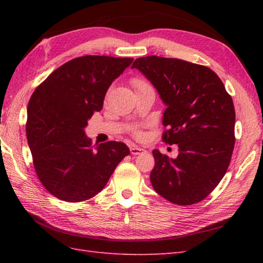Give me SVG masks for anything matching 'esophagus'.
I'll return each instance as SVG.
<instances>
[{
    "instance_id": "1",
    "label": "esophagus",
    "mask_w": 263,
    "mask_h": 263,
    "mask_svg": "<svg viewBox=\"0 0 263 263\" xmlns=\"http://www.w3.org/2000/svg\"><path fill=\"white\" fill-rule=\"evenodd\" d=\"M143 148H141V147H137V146H132L131 148H130V152H131V154L132 155H138V154H140L141 152H143Z\"/></svg>"
}]
</instances>
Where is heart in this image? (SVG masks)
<instances>
[{"mask_svg":"<svg viewBox=\"0 0 263 263\" xmlns=\"http://www.w3.org/2000/svg\"><path fill=\"white\" fill-rule=\"evenodd\" d=\"M133 85H135V87L137 88V89H141V88H143V87H147L148 85L146 82H143L142 80H135L133 81Z\"/></svg>","mask_w":263,"mask_h":263,"instance_id":"obj_1","label":"heart"}]
</instances>
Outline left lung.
<instances>
[{"label":"left lung","instance_id":"obj_1","mask_svg":"<svg viewBox=\"0 0 263 263\" xmlns=\"http://www.w3.org/2000/svg\"><path fill=\"white\" fill-rule=\"evenodd\" d=\"M131 69L140 71L157 90L166 106L163 125L168 127L163 140L178 147L176 158L154 150L152 185L173 203H197L219 184L231 163L233 99L206 66L153 55L137 59Z\"/></svg>","mask_w":263,"mask_h":263}]
</instances>
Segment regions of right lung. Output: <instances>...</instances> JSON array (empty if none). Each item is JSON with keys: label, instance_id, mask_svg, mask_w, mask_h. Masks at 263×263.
<instances>
[{"label": "right lung", "instance_id": "add662e5", "mask_svg": "<svg viewBox=\"0 0 263 263\" xmlns=\"http://www.w3.org/2000/svg\"><path fill=\"white\" fill-rule=\"evenodd\" d=\"M133 59L87 57L69 61L39 86L27 108V139L37 176L49 193L80 202L99 193L120 161L125 143L92 146L85 128L103 108L109 86Z\"/></svg>", "mask_w": 263, "mask_h": 263}]
</instances>
